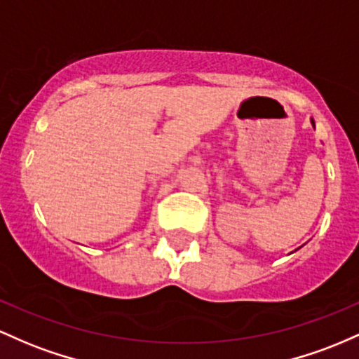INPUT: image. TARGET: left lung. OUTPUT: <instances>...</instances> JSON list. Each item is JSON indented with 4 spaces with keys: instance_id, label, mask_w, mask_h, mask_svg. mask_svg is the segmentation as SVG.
I'll return each mask as SVG.
<instances>
[{
    "instance_id": "obj_1",
    "label": "left lung",
    "mask_w": 359,
    "mask_h": 359,
    "mask_svg": "<svg viewBox=\"0 0 359 359\" xmlns=\"http://www.w3.org/2000/svg\"><path fill=\"white\" fill-rule=\"evenodd\" d=\"M312 126H313V120H312Z\"/></svg>"
}]
</instances>
